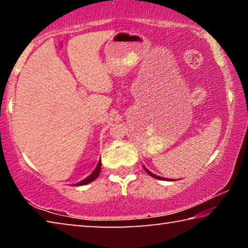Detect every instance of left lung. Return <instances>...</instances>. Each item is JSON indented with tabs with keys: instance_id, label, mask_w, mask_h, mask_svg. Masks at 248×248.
<instances>
[{
	"instance_id": "1",
	"label": "left lung",
	"mask_w": 248,
	"mask_h": 248,
	"mask_svg": "<svg viewBox=\"0 0 248 248\" xmlns=\"http://www.w3.org/2000/svg\"><path fill=\"white\" fill-rule=\"evenodd\" d=\"M143 167H144V170H145L146 173H148L150 176H152V177H154V178L161 179V180H169V182H170V180H175V179H167V178H164V177H161V176H157V175H155V174H153V173H151V171H150L148 169H146L145 166H143Z\"/></svg>"
}]
</instances>
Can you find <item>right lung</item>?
Here are the masks:
<instances>
[{"label": "right lung", "mask_w": 248, "mask_h": 248, "mask_svg": "<svg viewBox=\"0 0 248 248\" xmlns=\"http://www.w3.org/2000/svg\"><path fill=\"white\" fill-rule=\"evenodd\" d=\"M100 167H102V162H100V159H99L98 164H97V166H96V169L93 170V173H92L90 176H87L86 178H84L83 180H81V182H78V184H74L75 186H83V185H87V184L93 182V180H95L96 178L98 177V175L100 173Z\"/></svg>", "instance_id": "1"}]
</instances>
